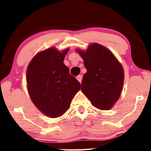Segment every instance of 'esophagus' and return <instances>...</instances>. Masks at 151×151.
<instances>
[{
	"instance_id": "34e87169",
	"label": "esophagus",
	"mask_w": 151,
	"mask_h": 151,
	"mask_svg": "<svg viewBox=\"0 0 151 151\" xmlns=\"http://www.w3.org/2000/svg\"><path fill=\"white\" fill-rule=\"evenodd\" d=\"M77 79L78 81H79V82H81V80H82V76L81 75H79V76H77Z\"/></svg>"
}]
</instances>
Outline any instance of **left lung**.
I'll return each instance as SVG.
<instances>
[{"instance_id":"8db88e82","label":"left lung","mask_w":151,"mask_h":151,"mask_svg":"<svg viewBox=\"0 0 151 151\" xmlns=\"http://www.w3.org/2000/svg\"><path fill=\"white\" fill-rule=\"evenodd\" d=\"M77 52L86 69L81 91L96 108L111 109L124 85V72L121 63L110 50L97 43L90 45L86 51L77 49Z\"/></svg>"}]
</instances>
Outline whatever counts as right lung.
Instances as JSON below:
<instances>
[{"instance_id": "add662e5", "label": "right lung", "mask_w": 151, "mask_h": 151, "mask_svg": "<svg viewBox=\"0 0 151 151\" xmlns=\"http://www.w3.org/2000/svg\"><path fill=\"white\" fill-rule=\"evenodd\" d=\"M69 48L50 47L37 53L27 70V90L35 106L50 118L61 116L70 109L80 83L64 64Z\"/></svg>"}]
</instances>
